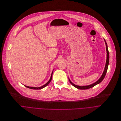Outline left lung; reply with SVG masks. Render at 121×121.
<instances>
[{"label":"left lung","mask_w":121,"mask_h":121,"mask_svg":"<svg viewBox=\"0 0 121 121\" xmlns=\"http://www.w3.org/2000/svg\"><path fill=\"white\" fill-rule=\"evenodd\" d=\"M105 42V44H106V51H107V60H106V64H105V69L104 70V71L103 73V75H102L101 77L98 80V81H97L96 82H95V83H94L90 85H88V86H78V85H76L75 84H74L73 83H72L69 80V81L70 82V83L73 85L74 87L77 88L78 89H81V90H86V89H90L91 88L93 87H94V86H95L96 85H97L99 83H100L104 78L106 73L107 72V70L108 69V65H109V51L108 49V47H107V44L106 43V42L105 41V40L104 39Z\"/></svg>","instance_id":"8db88e82"}]
</instances>
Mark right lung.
Instances as JSON below:
<instances>
[{"label": "right lung", "mask_w": 121, "mask_h": 121, "mask_svg": "<svg viewBox=\"0 0 121 121\" xmlns=\"http://www.w3.org/2000/svg\"><path fill=\"white\" fill-rule=\"evenodd\" d=\"M52 76H51V78H50V80L49 81V82H48L47 83H46L45 85H44L43 86H41V87H29V86H25V87H27V88H30V89H34V90H39V89H42V88H44L45 87H46V86H47L48 84H49V83H50V82H51V81H52Z\"/></svg>", "instance_id": "1"}]
</instances>
